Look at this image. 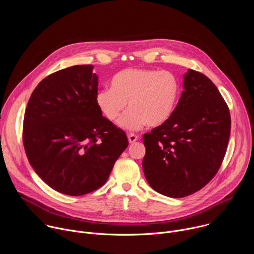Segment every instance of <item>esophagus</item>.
<instances>
[{
  "label": "esophagus",
  "mask_w": 254,
  "mask_h": 254,
  "mask_svg": "<svg viewBox=\"0 0 254 254\" xmlns=\"http://www.w3.org/2000/svg\"><path fill=\"white\" fill-rule=\"evenodd\" d=\"M137 138H138V136L136 134H134V133H129L128 134V141H129V143H133L134 141L137 140Z\"/></svg>",
  "instance_id": "obj_1"
}]
</instances>
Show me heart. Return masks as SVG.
<instances>
[{
	"instance_id": "obj_1",
	"label": "heart",
	"mask_w": 254,
	"mask_h": 254,
	"mask_svg": "<svg viewBox=\"0 0 254 254\" xmlns=\"http://www.w3.org/2000/svg\"><path fill=\"white\" fill-rule=\"evenodd\" d=\"M181 92L178 78L169 71L126 68L113 77L112 88L99 90L95 101L104 117L117 121L125 108L129 110L120 125L135 130L148 125L159 127L173 115Z\"/></svg>"
}]
</instances>
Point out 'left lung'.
<instances>
[{
  "label": "left lung",
  "instance_id": "obj_1",
  "mask_svg": "<svg viewBox=\"0 0 254 254\" xmlns=\"http://www.w3.org/2000/svg\"><path fill=\"white\" fill-rule=\"evenodd\" d=\"M230 128L229 108L218 88L189 69L172 117L142 136V169L150 186L171 198L201 190L221 167Z\"/></svg>",
  "mask_w": 254,
  "mask_h": 254
}]
</instances>
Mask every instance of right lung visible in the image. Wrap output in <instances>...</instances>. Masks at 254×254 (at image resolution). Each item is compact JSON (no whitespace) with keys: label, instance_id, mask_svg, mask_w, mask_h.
<instances>
[{"label":"right lung","instance_id":"1","mask_svg":"<svg viewBox=\"0 0 254 254\" xmlns=\"http://www.w3.org/2000/svg\"><path fill=\"white\" fill-rule=\"evenodd\" d=\"M93 66L75 65L44 78L32 92L23 124L30 165L55 191L82 196L105 184L128 146L126 132L102 117Z\"/></svg>","mask_w":254,"mask_h":254}]
</instances>
